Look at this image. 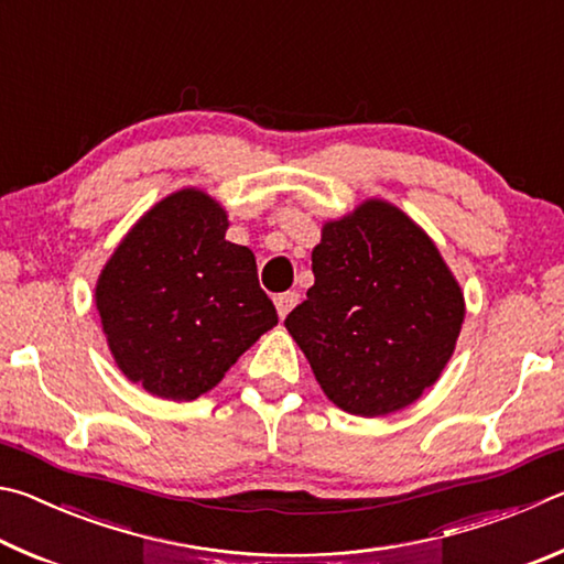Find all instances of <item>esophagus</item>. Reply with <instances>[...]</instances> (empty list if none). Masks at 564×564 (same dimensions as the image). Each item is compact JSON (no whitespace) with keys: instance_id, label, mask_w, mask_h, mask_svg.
Returning <instances> with one entry per match:
<instances>
[{"instance_id":"1","label":"esophagus","mask_w":564,"mask_h":564,"mask_svg":"<svg viewBox=\"0 0 564 564\" xmlns=\"http://www.w3.org/2000/svg\"><path fill=\"white\" fill-rule=\"evenodd\" d=\"M275 311H279V316L285 318L289 313L295 308V303H299V293L295 291H285V293H279L275 295Z\"/></svg>"}]
</instances>
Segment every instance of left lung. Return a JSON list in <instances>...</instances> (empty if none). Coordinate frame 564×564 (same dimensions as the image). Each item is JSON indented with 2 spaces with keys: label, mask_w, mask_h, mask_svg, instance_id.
<instances>
[{
  "label": "left lung",
  "mask_w": 564,
  "mask_h": 564,
  "mask_svg": "<svg viewBox=\"0 0 564 564\" xmlns=\"http://www.w3.org/2000/svg\"><path fill=\"white\" fill-rule=\"evenodd\" d=\"M316 283L285 328L333 403L376 417L441 378L465 303L435 243L386 202L326 224L313 248Z\"/></svg>",
  "instance_id": "left-lung-1"
}]
</instances>
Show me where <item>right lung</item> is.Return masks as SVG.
<instances>
[{
	"mask_svg": "<svg viewBox=\"0 0 564 564\" xmlns=\"http://www.w3.org/2000/svg\"><path fill=\"white\" fill-rule=\"evenodd\" d=\"M226 214L202 191L164 198L113 251L97 308L123 376L166 400L212 390L279 323L256 259L226 241Z\"/></svg>",
	"mask_w": 564,
	"mask_h": 564,
	"instance_id": "1",
	"label": "right lung"
}]
</instances>
